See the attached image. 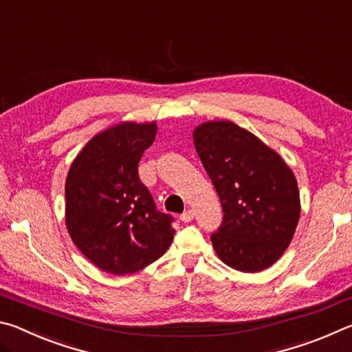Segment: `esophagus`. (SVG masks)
<instances>
[{
    "instance_id": "esophagus-1",
    "label": "esophagus",
    "mask_w": 352,
    "mask_h": 352,
    "mask_svg": "<svg viewBox=\"0 0 352 352\" xmlns=\"http://www.w3.org/2000/svg\"><path fill=\"white\" fill-rule=\"evenodd\" d=\"M192 219H194V211L192 210H186L183 214H180V220H182V222H184V223L190 222V220H192Z\"/></svg>"
}]
</instances>
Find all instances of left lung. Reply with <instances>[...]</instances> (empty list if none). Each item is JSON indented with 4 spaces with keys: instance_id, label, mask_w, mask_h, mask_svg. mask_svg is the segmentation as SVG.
Here are the masks:
<instances>
[{
    "instance_id": "left-lung-1",
    "label": "left lung",
    "mask_w": 352,
    "mask_h": 352,
    "mask_svg": "<svg viewBox=\"0 0 352 352\" xmlns=\"http://www.w3.org/2000/svg\"><path fill=\"white\" fill-rule=\"evenodd\" d=\"M194 144L223 210L222 225L211 234L217 256L247 273L273 265L300 219L294 172L275 151L230 121L201 124Z\"/></svg>"
}]
</instances>
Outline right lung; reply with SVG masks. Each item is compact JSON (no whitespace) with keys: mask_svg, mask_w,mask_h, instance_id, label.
Masks as SVG:
<instances>
[{"mask_svg":"<svg viewBox=\"0 0 352 352\" xmlns=\"http://www.w3.org/2000/svg\"><path fill=\"white\" fill-rule=\"evenodd\" d=\"M155 133V122L118 124L94 136L68 172V233L83 256L111 275L144 269L174 239V217L157 210L138 175Z\"/></svg>","mask_w":352,"mask_h":352,"instance_id":"add662e5","label":"right lung"}]
</instances>
